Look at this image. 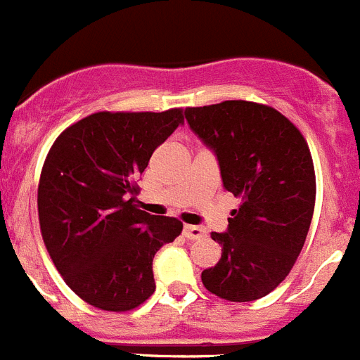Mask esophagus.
Wrapping results in <instances>:
<instances>
[{
	"mask_svg": "<svg viewBox=\"0 0 360 360\" xmlns=\"http://www.w3.org/2000/svg\"><path fill=\"white\" fill-rule=\"evenodd\" d=\"M184 236L189 240H200V238L207 236V232L200 225H184Z\"/></svg>",
	"mask_w": 360,
	"mask_h": 360,
	"instance_id": "1",
	"label": "esophagus"
}]
</instances>
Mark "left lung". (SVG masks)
I'll use <instances>...</instances> for the list:
<instances>
[{"label":"left lung","mask_w":360,"mask_h":360,"mask_svg":"<svg viewBox=\"0 0 360 360\" xmlns=\"http://www.w3.org/2000/svg\"><path fill=\"white\" fill-rule=\"evenodd\" d=\"M184 113L216 155L225 191L241 200L227 231L211 234L221 257L203 270V285L236 303L263 297L288 276L311 224L316 174L307 141L263 104L225 101Z\"/></svg>","instance_id":"obj_1"}]
</instances>
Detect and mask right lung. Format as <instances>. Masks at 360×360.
<instances>
[{
    "label": "right lung",
    "mask_w": 360,
    "mask_h": 360,
    "mask_svg": "<svg viewBox=\"0 0 360 360\" xmlns=\"http://www.w3.org/2000/svg\"><path fill=\"white\" fill-rule=\"evenodd\" d=\"M182 124L180 108L98 111L49 151L37 189L41 234L66 285L91 307L133 310L155 292L153 257L184 225L136 207V178Z\"/></svg>",
    "instance_id": "1"
}]
</instances>
